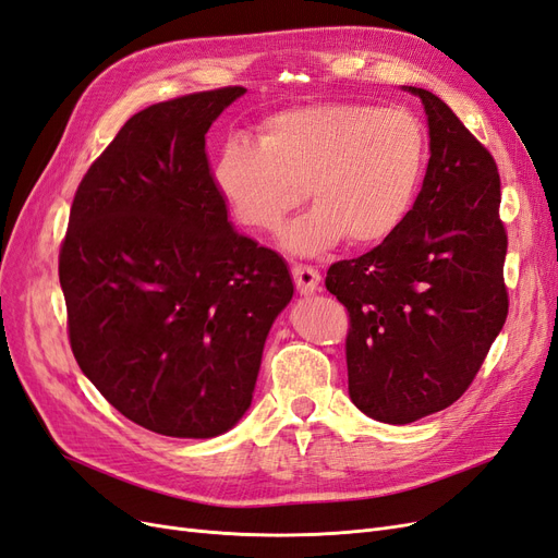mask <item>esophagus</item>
<instances>
[{
    "label": "esophagus",
    "mask_w": 558,
    "mask_h": 558,
    "mask_svg": "<svg viewBox=\"0 0 558 558\" xmlns=\"http://www.w3.org/2000/svg\"><path fill=\"white\" fill-rule=\"evenodd\" d=\"M293 279H295V289L300 295H312L316 293L318 289V281H320V275L318 269L310 267V265H293Z\"/></svg>",
    "instance_id": "obj_1"
}]
</instances>
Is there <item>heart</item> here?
Masks as SVG:
<instances>
[{
  "mask_svg": "<svg viewBox=\"0 0 558 558\" xmlns=\"http://www.w3.org/2000/svg\"><path fill=\"white\" fill-rule=\"evenodd\" d=\"M428 160V134L404 107L316 102L265 116L256 144L228 142L214 162V189L251 232H275L300 202L312 209L279 234L295 256L342 240L373 246L404 223Z\"/></svg>",
  "mask_w": 558,
  "mask_h": 558,
  "instance_id": "heart-1",
  "label": "heart"
}]
</instances>
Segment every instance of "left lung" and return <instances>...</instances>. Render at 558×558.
<instances>
[{
    "label": "left lung",
    "mask_w": 558,
    "mask_h": 558,
    "mask_svg": "<svg viewBox=\"0 0 558 558\" xmlns=\"http://www.w3.org/2000/svg\"><path fill=\"white\" fill-rule=\"evenodd\" d=\"M402 88L428 118L424 185L391 238L326 277L351 316L349 398L398 426L459 400L508 318L496 160L440 97Z\"/></svg>",
    "instance_id": "8db88e82"
}]
</instances>
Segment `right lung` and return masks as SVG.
I'll list each match as a JSON object with an SVG mask.
<instances>
[{
	"label": "right lung",
	"instance_id": "1",
	"mask_svg": "<svg viewBox=\"0 0 558 558\" xmlns=\"http://www.w3.org/2000/svg\"><path fill=\"white\" fill-rule=\"evenodd\" d=\"M246 88L134 113L83 177L60 248L74 359L134 424L207 440L251 408L293 298L283 258L228 221L205 134Z\"/></svg>",
	"mask_w": 558,
	"mask_h": 558
}]
</instances>
